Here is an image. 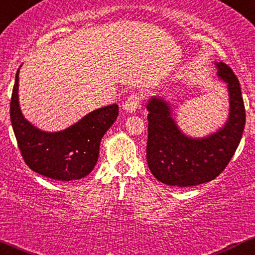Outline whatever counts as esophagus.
Returning a JSON list of instances; mask_svg holds the SVG:
<instances>
[{
	"mask_svg": "<svg viewBox=\"0 0 255 255\" xmlns=\"http://www.w3.org/2000/svg\"><path fill=\"white\" fill-rule=\"evenodd\" d=\"M137 107H139V97H137L136 95H131L128 97L127 101L124 103V110L126 113H134L137 109Z\"/></svg>",
	"mask_w": 255,
	"mask_h": 255,
	"instance_id": "34e87169",
	"label": "esophagus"
}]
</instances>
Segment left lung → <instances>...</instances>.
Instances as JSON below:
<instances>
[{
	"label": "left lung",
	"mask_w": 255,
	"mask_h": 255,
	"mask_svg": "<svg viewBox=\"0 0 255 255\" xmlns=\"http://www.w3.org/2000/svg\"><path fill=\"white\" fill-rule=\"evenodd\" d=\"M225 84L229 110L225 122L204 136L187 135L174 118V107L165 97L152 96L148 111L146 156L154 177L168 186L191 187L209 182L224 170L244 133L246 113L240 83L223 62H213Z\"/></svg>",
	"instance_id": "8db88e82"
}]
</instances>
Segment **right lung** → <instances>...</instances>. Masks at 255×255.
I'll list each match as a JSON object with an SVG mask.
<instances>
[{"label": "right lung", "instance_id": "add662e5", "mask_svg": "<svg viewBox=\"0 0 255 255\" xmlns=\"http://www.w3.org/2000/svg\"><path fill=\"white\" fill-rule=\"evenodd\" d=\"M19 72L20 68L11 93L10 121L26 164L52 180L73 181L87 176L97 164L102 137L118 119V104L91 111L66 129L42 130L25 118L20 108Z\"/></svg>", "mask_w": 255, "mask_h": 255}]
</instances>
